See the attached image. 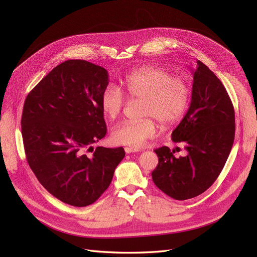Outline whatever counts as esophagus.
<instances>
[{"label":"esophagus","mask_w":257,"mask_h":257,"mask_svg":"<svg viewBox=\"0 0 257 257\" xmlns=\"http://www.w3.org/2000/svg\"><path fill=\"white\" fill-rule=\"evenodd\" d=\"M124 150H125V153H133V152H139V151H141V149H139V148H133V147H126Z\"/></svg>","instance_id":"1"}]
</instances>
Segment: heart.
<instances>
[{"label": "heart", "instance_id": "heart-1", "mask_svg": "<svg viewBox=\"0 0 257 257\" xmlns=\"http://www.w3.org/2000/svg\"><path fill=\"white\" fill-rule=\"evenodd\" d=\"M123 87L131 98H142L141 120L124 121L116 125L111 139L116 145L141 147L155 133L157 119L163 126L180 120L191 99L190 83L181 76H173L168 69L148 65L133 69L123 79ZM126 98L121 89L108 83L100 94V107L108 118L114 120L122 113Z\"/></svg>", "mask_w": 257, "mask_h": 257}]
</instances>
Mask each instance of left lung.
Wrapping results in <instances>:
<instances>
[{"instance_id": "8db88e82", "label": "left lung", "mask_w": 257, "mask_h": 257, "mask_svg": "<svg viewBox=\"0 0 257 257\" xmlns=\"http://www.w3.org/2000/svg\"><path fill=\"white\" fill-rule=\"evenodd\" d=\"M172 138L183 143L188 154L176 158L168 147L155 149L159 164L152 180L174 199L196 197L221 174L235 139V111L228 93L200 61L193 71L190 108Z\"/></svg>"}]
</instances>
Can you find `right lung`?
I'll use <instances>...</instances> for the list:
<instances>
[{"label":"right lung","mask_w":257,"mask_h":257,"mask_svg":"<svg viewBox=\"0 0 257 257\" xmlns=\"http://www.w3.org/2000/svg\"><path fill=\"white\" fill-rule=\"evenodd\" d=\"M106 84L104 67L68 60L45 76L23 105L21 133L29 165L46 190L74 207L96 201L125 155L122 147L93 149L107 133L100 107Z\"/></svg>","instance_id":"add662e5"}]
</instances>
